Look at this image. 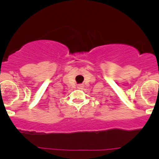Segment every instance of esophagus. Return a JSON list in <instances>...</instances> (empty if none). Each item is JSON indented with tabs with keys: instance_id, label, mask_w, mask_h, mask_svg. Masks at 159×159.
<instances>
[{
	"instance_id": "esophagus-1",
	"label": "esophagus",
	"mask_w": 159,
	"mask_h": 159,
	"mask_svg": "<svg viewBox=\"0 0 159 159\" xmlns=\"http://www.w3.org/2000/svg\"><path fill=\"white\" fill-rule=\"evenodd\" d=\"M78 89H81V88H83V84H78Z\"/></svg>"
}]
</instances>
